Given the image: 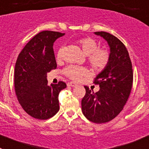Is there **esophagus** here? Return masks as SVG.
Listing matches in <instances>:
<instances>
[{
	"label": "esophagus",
	"mask_w": 149,
	"mask_h": 149,
	"mask_svg": "<svg viewBox=\"0 0 149 149\" xmlns=\"http://www.w3.org/2000/svg\"><path fill=\"white\" fill-rule=\"evenodd\" d=\"M68 84V86H70V87H75L77 85L76 83L73 82V81H69V82H68V84Z\"/></svg>",
	"instance_id": "1"
}]
</instances>
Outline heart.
<instances>
[{"mask_svg":"<svg viewBox=\"0 0 149 149\" xmlns=\"http://www.w3.org/2000/svg\"><path fill=\"white\" fill-rule=\"evenodd\" d=\"M86 54V60L91 68L96 72L103 71L109 65L111 59V52L106 48H99V43L95 38L84 37L76 41ZM62 58V49L60 48L56 53V60L60 61ZM88 70L83 67L69 65L63 70V73L71 79L78 81L86 75Z\"/></svg>","mask_w":149,"mask_h":149,"instance_id":"obj_1","label":"heart"}]
</instances>
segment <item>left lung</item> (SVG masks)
Wrapping results in <instances>:
<instances>
[{"instance_id": "1", "label": "left lung", "mask_w": 149, "mask_h": 149, "mask_svg": "<svg viewBox=\"0 0 149 149\" xmlns=\"http://www.w3.org/2000/svg\"><path fill=\"white\" fill-rule=\"evenodd\" d=\"M108 41L111 48L109 65L94 79L100 85L94 93L84 86L86 93L81 100L84 116L94 123H105L114 119L128 101L133 84V69L126 47L116 36L106 32H96Z\"/></svg>"}]
</instances>
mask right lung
<instances>
[{"label": "right lung", "mask_w": 149, "mask_h": 149, "mask_svg": "<svg viewBox=\"0 0 149 149\" xmlns=\"http://www.w3.org/2000/svg\"><path fill=\"white\" fill-rule=\"evenodd\" d=\"M65 33L40 32L21 50L15 63V94L26 113L38 120L53 117L59 110L58 93L67 87L62 81L47 85V73L57 67L53 44Z\"/></svg>", "instance_id": "right-lung-1"}]
</instances>
